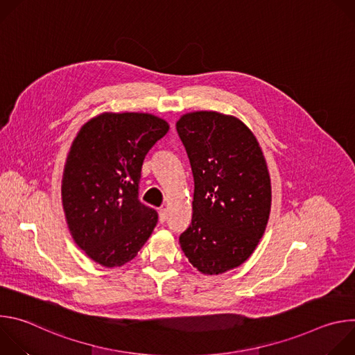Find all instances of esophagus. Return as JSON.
<instances>
[{
    "mask_svg": "<svg viewBox=\"0 0 355 355\" xmlns=\"http://www.w3.org/2000/svg\"><path fill=\"white\" fill-rule=\"evenodd\" d=\"M159 220H160V223H164L167 220V209L166 208H162L159 211Z\"/></svg>",
    "mask_w": 355,
    "mask_h": 355,
    "instance_id": "obj_1",
    "label": "esophagus"
}]
</instances>
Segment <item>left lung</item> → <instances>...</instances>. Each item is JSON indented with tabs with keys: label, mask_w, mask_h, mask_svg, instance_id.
I'll return each instance as SVG.
<instances>
[{
	"label": "left lung",
	"mask_w": 355,
	"mask_h": 355,
	"mask_svg": "<svg viewBox=\"0 0 355 355\" xmlns=\"http://www.w3.org/2000/svg\"><path fill=\"white\" fill-rule=\"evenodd\" d=\"M177 132L193 174L192 222L180 244L199 272L219 275L248 260L266 232L272 200L267 162L254 133L233 115L187 112Z\"/></svg>",
	"instance_id": "8db88e82"
}]
</instances>
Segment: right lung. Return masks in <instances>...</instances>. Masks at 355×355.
I'll return each instance as SVG.
<instances>
[{"instance_id":"right-lung-1","label":"right lung","mask_w":355,"mask_h":355,"mask_svg":"<svg viewBox=\"0 0 355 355\" xmlns=\"http://www.w3.org/2000/svg\"><path fill=\"white\" fill-rule=\"evenodd\" d=\"M170 130L144 112H103L76 135L64 163L62 204L74 243L103 267L133 260L157 225L137 199L148 150Z\"/></svg>"}]
</instances>
